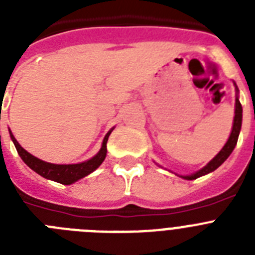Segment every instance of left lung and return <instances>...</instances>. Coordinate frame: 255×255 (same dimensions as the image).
<instances>
[{
  "label": "left lung",
  "mask_w": 255,
  "mask_h": 255,
  "mask_svg": "<svg viewBox=\"0 0 255 255\" xmlns=\"http://www.w3.org/2000/svg\"><path fill=\"white\" fill-rule=\"evenodd\" d=\"M235 85V91H236V98H235V116H234V123H233V130H231V134H230L229 139H227L226 144L224 145V148L217 153V154L208 162V163L204 166L203 168L198 170L197 172H193L190 175H177L181 179L185 180H195L200 176H204L207 173H211L218 168L221 164L224 163L229 155L233 153L234 148H235L236 143H238L239 134H240V130H242V123H243V107L240 105V101H239V89L238 85L234 83Z\"/></svg>",
  "instance_id": "obj_1"
}]
</instances>
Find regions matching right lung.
I'll return each mask as SVG.
<instances>
[{
	"instance_id": "add662e5",
	"label": "right lung",
	"mask_w": 255,
	"mask_h": 255,
	"mask_svg": "<svg viewBox=\"0 0 255 255\" xmlns=\"http://www.w3.org/2000/svg\"><path fill=\"white\" fill-rule=\"evenodd\" d=\"M112 130H114V128L106 134L105 139H103L102 141V147H101V149L98 150V153H97L94 157H92V158L88 159V161L73 164H56L42 161V159L37 158V157H34V155L30 154L29 152H26V150L20 145L19 141L15 139V136L12 135L11 130L10 136L13 145L16 148L17 153H19V155L21 157L24 163H26L28 167H30L31 170L35 171L38 175H40V176L44 177V179L60 182V184H64V185H70V184H74V182H76L78 180L88 176L89 173L96 171L97 168L102 164V162L105 161L106 158V155H107V140L110 134L112 132Z\"/></svg>"
}]
</instances>
